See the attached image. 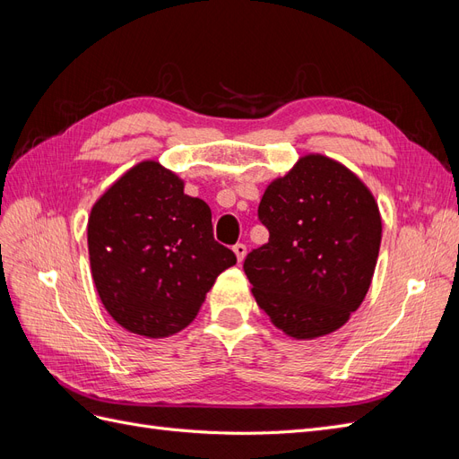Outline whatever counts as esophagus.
Segmentation results:
<instances>
[{
    "label": "esophagus",
    "mask_w": 459,
    "mask_h": 459,
    "mask_svg": "<svg viewBox=\"0 0 459 459\" xmlns=\"http://www.w3.org/2000/svg\"><path fill=\"white\" fill-rule=\"evenodd\" d=\"M233 253H235V256H238V262H243L247 256V247L243 243L233 245Z\"/></svg>",
    "instance_id": "34e87169"
}]
</instances>
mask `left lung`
I'll return each instance as SVG.
<instances>
[{"instance_id":"left-lung-1","label":"left lung","mask_w":459,"mask_h":459,"mask_svg":"<svg viewBox=\"0 0 459 459\" xmlns=\"http://www.w3.org/2000/svg\"><path fill=\"white\" fill-rule=\"evenodd\" d=\"M258 218L270 239L243 264L258 307L293 339L342 327L366 299L381 247L366 184L337 160L304 155L264 191Z\"/></svg>"}]
</instances>
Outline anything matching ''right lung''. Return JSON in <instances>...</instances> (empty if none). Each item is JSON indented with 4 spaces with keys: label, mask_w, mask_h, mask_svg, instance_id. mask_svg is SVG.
Returning <instances> with one entry per match:
<instances>
[{
    "label": "right lung",
    "mask_w": 459,
    "mask_h": 459,
    "mask_svg": "<svg viewBox=\"0 0 459 459\" xmlns=\"http://www.w3.org/2000/svg\"><path fill=\"white\" fill-rule=\"evenodd\" d=\"M93 283L117 324L149 339L187 327L238 258L214 241L208 204L157 160L135 164L91 208Z\"/></svg>",
    "instance_id": "right-lung-1"
}]
</instances>
